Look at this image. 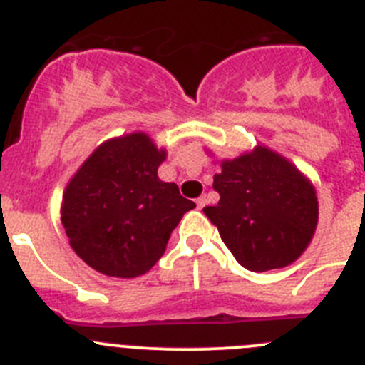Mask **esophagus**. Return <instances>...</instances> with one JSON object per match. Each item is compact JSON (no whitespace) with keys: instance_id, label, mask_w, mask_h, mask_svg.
Listing matches in <instances>:
<instances>
[{"instance_id":"34e87169","label":"esophagus","mask_w":365,"mask_h":365,"mask_svg":"<svg viewBox=\"0 0 365 365\" xmlns=\"http://www.w3.org/2000/svg\"><path fill=\"white\" fill-rule=\"evenodd\" d=\"M195 202H197V208H205L206 202H208V201H206V197H205V195H202V197H199Z\"/></svg>"}]
</instances>
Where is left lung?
Returning a JSON list of instances; mask_svg holds the SVG:
<instances>
[{
	"label": "left lung",
	"instance_id": "obj_1",
	"mask_svg": "<svg viewBox=\"0 0 365 365\" xmlns=\"http://www.w3.org/2000/svg\"><path fill=\"white\" fill-rule=\"evenodd\" d=\"M214 190L221 195L205 214L240 265L267 272L291 265L307 248L318 222L312 185L291 163L259 146L221 163Z\"/></svg>",
	"mask_w": 365,
	"mask_h": 365
}]
</instances>
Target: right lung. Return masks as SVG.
<instances>
[{"instance_id":"right-lung-1","label":"right lung","mask_w":365,"mask_h":365,"mask_svg":"<svg viewBox=\"0 0 365 365\" xmlns=\"http://www.w3.org/2000/svg\"><path fill=\"white\" fill-rule=\"evenodd\" d=\"M164 157L148 135L131 133L96 148L71 179L62 225L91 269L117 278L146 274L182 215L195 208L175 182L159 179Z\"/></svg>"}]
</instances>
